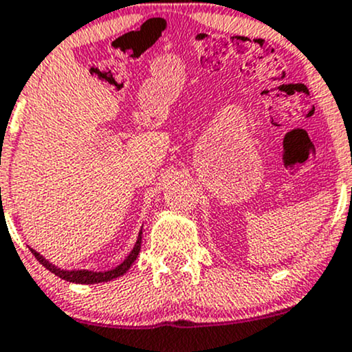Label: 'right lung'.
I'll use <instances>...</instances> for the list:
<instances>
[{
	"label": "right lung",
	"instance_id": "add662e5",
	"mask_svg": "<svg viewBox=\"0 0 352 352\" xmlns=\"http://www.w3.org/2000/svg\"><path fill=\"white\" fill-rule=\"evenodd\" d=\"M141 234H143V231H140V234H138L136 244H134L133 251L129 252L128 258H126L124 261L120 264V266H116L114 270H109V271H89V270L68 271V270H61V267L51 264L48 259L43 258L39 252L31 250V248H30V250L34 254V258H36L38 261L46 267V270L53 272V274H56L58 278L65 279V281H69V283H76V284H96V283H106V281H111V279L120 278V276H123L124 272L133 266V263L136 261L138 254H140V251H141Z\"/></svg>",
	"mask_w": 352,
	"mask_h": 352
}]
</instances>
